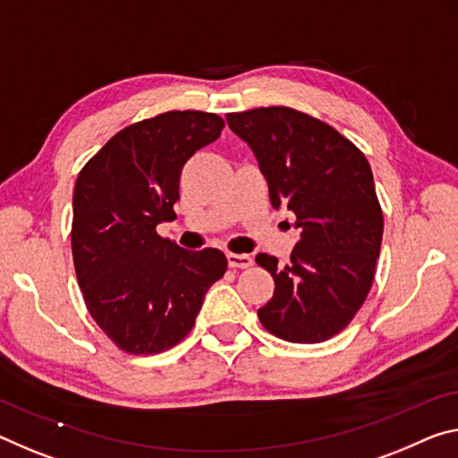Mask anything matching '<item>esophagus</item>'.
<instances>
[{
	"label": "esophagus",
	"mask_w": 458,
	"mask_h": 458,
	"mask_svg": "<svg viewBox=\"0 0 458 458\" xmlns=\"http://www.w3.org/2000/svg\"><path fill=\"white\" fill-rule=\"evenodd\" d=\"M226 259L232 268H250L252 263H255L250 255H236V252H228Z\"/></svg>",
	"instance_id": "34e87169"
}]
</instances>
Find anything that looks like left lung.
I'll use <instances>...</instances> for the list:
<instances>
[{
  "label": "left lung",
  "instance_id": "8db88e82",
  "mask_svg": "<svg viewBox=\"0 0 458 458\" xmlns=\"http://www.w3.org/2000/svg\"><path fill=\"white\" fill-rule=\"evenodd\" d=\"M255 152L275 209L295 214L292 263L257 255L275 279L259 320L287 343H324L344 330L373 285L383 212L371 165L354 144L311 115L273 106L228 114Z\"/></svg>",
  "mask_w": 458,
  "mask_h": 458
}]
</instances>
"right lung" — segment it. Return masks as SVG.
<instances>
[{
  "label": "right lung",
  "mask_w": 458,
  "mask_h": 458,
  "mask_svg": "<svg viewBox=\"0 0 458 458\" xmlns=\"http://www.w3.org/2000/svg\"><path fill=\"white\" fill-rule=\"evenodd\" d=\"M222 128L216 114H158L120 130L79 173L71 228L77 281L93 320L130 354L179 344L226 273L222 250H185L157 234L158 224L175 220L183 165Z\"/></svg>",
  "instance_id": "add662e5"
}]
</instances>
